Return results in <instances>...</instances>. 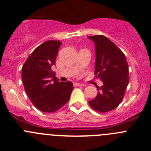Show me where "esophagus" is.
<instances>
[{
  "label": "esophagus",
  "mask_w": 151,
  "mask_h": 151,
  "mask_svg": "<svg viewBox=\"0 0 151 151\" xmlns=\"http://www.w3.org/2000/svg\"><path fill=\"white\" fill-rule=\"evenodd\" d=\"M73 85H74V87H82V86H84V85H82V84L76 83V82H74V83H73Z\"/></svg>",
  "instance_id": "34e87169"
}]
</instances>
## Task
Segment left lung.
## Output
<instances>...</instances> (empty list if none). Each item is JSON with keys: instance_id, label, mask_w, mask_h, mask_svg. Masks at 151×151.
<instances>
[{"instance_id": "left-lung-1", "label": "left lung", "mask_w": 151, "mask_h": 151, "mask_svg": "<svg viewBox=\"0 0 151 151\" xmlns=\"http://www.w3.org/2000/svg\"><path fill=\"white\" fill-rule=\"evenodd\" d=\"M95 45V73L104 85L97 87V95L88 101L101 113L114 110L122 102L129 82V65L123 52L104 35L88 36Z\"/></svg>"}]
</instances>
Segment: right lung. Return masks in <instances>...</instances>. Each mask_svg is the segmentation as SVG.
<instances>
[{"label": "right lung", "mask_w": 151, "mask_h": 151, "mask_svg": "<svg viewBox=\"0 0 151 151\" xmlns=\"http://www.w3.org/2000/svg\"><path fill=\"white\" fill-rule=\"evenodd\" d=\"M60 41H47L36 47L22 68L25 91L37 109L54 113L69 101L73 90L71 82H60L52 71Z\"/></svg>", "instance_id": "1"}]
</instances>
